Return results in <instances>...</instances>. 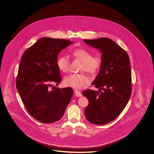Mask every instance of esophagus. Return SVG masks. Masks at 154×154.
<instances>
[{
  "mask_svg": "<svg viewBox=\"0 0 154 154\" xmlns=\"http://www.w3.org/2000/svg\"><path fill=\"white\" fill-rule=\"evenodd\" d=\"M74 94H75V95L77 96V97H81L82 96L81 92L78 90H75L74 91Z\"/></svg>",
  "mask_w": 154,
  "mask_h": 154,
  "instance_id": "1",
  "label": "esophagus"
}]
</instances>
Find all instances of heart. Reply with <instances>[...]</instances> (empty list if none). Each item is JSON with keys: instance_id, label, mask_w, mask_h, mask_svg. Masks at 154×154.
I'll use <instances>...</instances> for the list:
<instances>
[{"instance_id": "b5f03b06", "label": "heart", "mask_w": 154, "mask_h": 154, "mask_svg": "<svg viewBox=\"0 0 154 154\" xmlns=\"http://www.w3.org/2000/svg\"><path fill=\"white\" fill-rule=\"evenodd\" d=\"M72 55L75 58L82 62L81 70H85L89 73H95L99 69L102 59L99 55H92L91 52L84 49H77L72 52ZM70 60L66 55H61L59 57L57 64L62 72H67L69 70ZM89 82L88 75L84 73L70 74L64 78L63 82L68 87L74 88H83Z\"/></svg>"}]
</instances>
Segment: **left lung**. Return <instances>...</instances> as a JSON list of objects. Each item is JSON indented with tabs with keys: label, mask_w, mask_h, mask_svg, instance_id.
Here are the masks:
<instances>
[{
	"label": "left lung",
	"mask_w": 154,
	"mask_h": 154,
	"mask_svg": "<svg viewBox=\"0 0 154 154\" xmlns=\"http://www.w3.org/2000/svg\"><path fill=\"white\" fill-rule=\"evenodd\" d=\"M83 40L102 53L100 71L92 83L99 92L87 89L82 94L89 101L85 115L92 124H107L121 113L131 96L129 58L123 48L107 37Z\"/></svg>",
	"instance_id": "obj_1"
}]
</instances>
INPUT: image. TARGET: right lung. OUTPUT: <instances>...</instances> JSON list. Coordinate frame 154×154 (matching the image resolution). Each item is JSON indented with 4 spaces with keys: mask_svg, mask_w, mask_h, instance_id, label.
<instances>
[{
    "mask_svg": "<svg viewBox=\"0 0 154 154\" xmlns=\"http://www.w3.org/2000/svg\"><path fill=\"white\" fill-rule=\"evenodd\" d=\"M70 40L43 37L22 55L16 87L25 108L37 121L49 124L62 117L73 95V89L50 90L51 82L58 85L62 79L57 61L59 53Z\"/></svg>",
    "mask_w": 154,
    "mask_h": 154,
    "instance_id": "right-lung-1",
    "label": "right lung"
}]
</instances>
